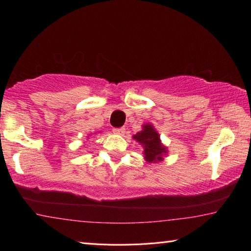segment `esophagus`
Here are the masks:
<instances>
[{
    "mask_svg": "<svg viewBox=\"0 0 251 251\" xmlns=\"http://www.w3.org/2000/svg\"><path fill=\"white\" fill-rule=\"evenodd\" d=\"M113 132H115L116 134H118V135H124V134H125V128H124V127L113 128Z\"/></svg>",
    "mask_w": 251,
    "mask_h": 251,
    "instance_id": "esophagus-1",
    "label": "esophagus"
}]
</instances>
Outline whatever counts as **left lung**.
Returning a JSON list of instances; mask_svg holds the SVG:
<instances>
[{"instance_id": "obj_1", "label": "left lung", "mask_w": 251, "mask_h": 251, "mask_svg": "<svg viewBox=\"0 0 251 251\" xmlns=\"http://www.w3.org/2000/svg\"><path fill=\"white\" fill-rule=\"evenodd\" d=\"M132 138L144 148V158L148 163L161 162L168 154V147L162 144L160 134L151 123L144 124L141 131Z\"/></svg>"}]
</instances>
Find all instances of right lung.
Here are the masks:
<instances>
[{
    "label": "right lung",
    "instance_id": "obj_1",
    "mask_svg": "<svg viewBox=\"0 0 251 251\" xmlns=\"http://www.w3.org/2000/svg\"><path fill=\"white\" fill-rule=\"evenodd\" d=\"M87 138H89V135H88V136H87ZM87 140H88V139H87Z\"/></svg>",
    "mask_w": 251,
    "mask_h": 251
}]
</instances>
